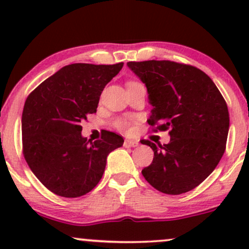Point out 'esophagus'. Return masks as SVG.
<instances>
[{"label": "esophagus", "instance_id": "34e87169", "mask_svg": "<svg viewBox=\"0 0 249 249\" xmlns=\"http://www.w3.org/2000/svg\"><path fill=\"white\" fill-rule=\"evenodd\" d=\"M124 146L125 147H136V146H138V142L131 141V139H125Z\"/></svg>", "mask_w": 249, "mask_h": 249}]
</instances>
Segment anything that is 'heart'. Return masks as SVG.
<instances>
[{"label": "heart", "mask_w": 249, "mask_h": 249, "mask_svg": "<svg viewBox=\"0 0 249 249\" xmlns=\"http://www.w3.org/2000/svg\"><path fill=\"white\" fill-rule=\"evenodd\" d=\"M116 126L121 130H127L130 127V122L126 121V119H119V121L116 122Z\"/></svg>", "instance_id": "1"}]
</instances>
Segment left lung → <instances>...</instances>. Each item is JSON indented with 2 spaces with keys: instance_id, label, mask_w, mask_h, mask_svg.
Instances as JSON below:
<instances>
[{
  "instance_id": "obj_1",
  "label": "left lung",
  "mask_w": 249,
  "mask_h": 249,
  "mask_svg": "<svg viewBox=\"0 0 249 249\" xmlns=\"http://www.w3.org/2000/svg\"><path fill=\"white\" fill-rule=\"evenodd\" d=\"M145 83L153 131L170 130L168 144L142 141L153 150L150 166L142 171L156 190L186 193L213 172L226 150L230 115L224 97L204 71L171 61L128 62Z\"/></svg>"
}]
</instances>
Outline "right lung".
<instances>
[{
	"instance_id": "1",
	"label": "right lung",
	"mask_w": 249,
	"mask_h": 249,
	"mask_svg": "<svg viewBox=\"0 0 249 249\" xmlns=\"http://www.w3.org/2000/svg\"><path fill=\"white\" fill-rule=\"evenodd\" d=\"M123 65H67L28 96L22 113L24 159L37 179L57 196L77 198L93 190L108 153L123 146V137L110 131L99 141H88L81 125L96 112L102 91Z\"/></svg>"
}]
</instances>
